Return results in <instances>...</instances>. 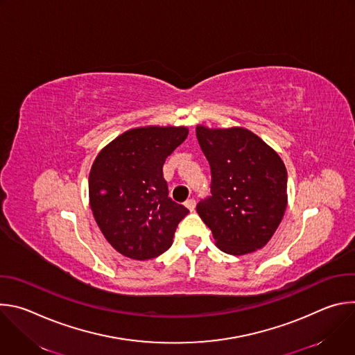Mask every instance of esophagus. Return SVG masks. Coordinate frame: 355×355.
I'll list each match as a JSON object with an SVG mask.
<instances>
[{
	"mask_svg": "<svg viewBox=\"0 0 355 355\" xmlns=\"http://www.w3.org/2000/svg\"><path fill=\"white\" fill-rule=\"evenodd\" d=\"M195 205H196L195 199H188V200H185V207H187L189 211H193V209H195Z\"/></svg>",
	"mask_w": 355,
	"mask_h": 355,
	"instance_id": "34e87169",
	"label": "esophagus"
}]
</instances>
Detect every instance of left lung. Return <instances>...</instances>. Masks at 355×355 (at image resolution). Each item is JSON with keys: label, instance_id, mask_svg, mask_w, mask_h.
<instances>
[{"label": "left lung", "instance_id": "8db88e82", "mask_svg": "<svg viewBox=\"0 0 355 355\" xmlns=\"http://www.w3.org/2000/svg\"><path fill=\"white\" fill-rule=\"evenodd\" d=\"M196 139L211 166V196L196 212L216 245L243 256L264 247L286 209L288 174L264 140L244 128L196 126Z\"/></svg>", "mask_w": 355, "mask_h": 355}]
</instances>
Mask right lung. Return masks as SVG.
I'll return each mask as SVG.
<instances>
[{"label": "right lung", "mask_w": 355, "mask_h": 355, "mask_svg": "<svg viewBox=\"0 0 355 355\" xmlns=\"http://www.w3.org/2000/svg\"><path fill=\"white\" fill-rule=\"evenodd\" d=\"M187 136L184 126L130 129L101 150L92 163L91 211L122 256L150 260L171 247L175 229L189 211L168 196L163 166Z\"/></svg>", "instance_id": "obj_1"}]
</instances>
